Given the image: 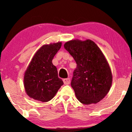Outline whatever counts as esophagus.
<instances>
[{"label":"esophagus","instance_id":"esophagus-1","mask_svg":"<svg viewBox=\"0 0 132 132\" xmlns=\"http://www.w3.org/2000/svg\"><path fill=\"white\" fill-rule=\"evenodd\" d=\"M63 81H64V83L65 85H68L70 84V78H67L63 79Z\"/></svg>","mask_w":132,"mask_h":132}]
</instances>
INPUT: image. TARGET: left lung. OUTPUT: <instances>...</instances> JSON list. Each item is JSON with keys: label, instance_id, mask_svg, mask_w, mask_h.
I'll list each match as a JSON object with an SVG mask.
<instances>
[{"label": "left lung", "instance_id": "obj_1", "mask_svg": "<svg viewBox=\"0 0 132 132\" xmlns=\"http://www.w3.org/2000/svg\"><path fill=\"white\" fill-rule=\"evenodd\" d=\"M64 48L77 64L71 82L77 98L85 104L99 102L109 91L112 82L111 69L102 52L89 39L68 41Z\"/></svg>", "mask_w": 132, "mask_h": 132}]
</instances>
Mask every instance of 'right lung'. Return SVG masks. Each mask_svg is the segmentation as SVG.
I'll use <instances>...</instances> for the list:
<instances>
[{
    "instance_id": "right-lung-1",
    "label": "right lung",
    "mask_w": 132,
    "mask_h": 132,
    "mask_svg": "<svg viewBox=\"0 0 132 132\" xmlns=\"http://www.w3.org/2000/svg\"><path fill=\"white\" fill-rule=\"evenodd\" d=\"M61 44L59 42L44 45L34 56L24 77L25 90L30 98L48 102L64 84L59 78L56 67L52 64Z\"/></svg>"
}]
</instances>
